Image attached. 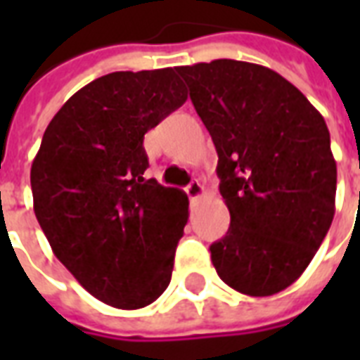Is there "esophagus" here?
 Listing matches in <instances>:
<instances>
[{
    "label": "esophagus",
    "instance_id": "1",
    "mask_svg": "<svg viewBox=\"0 0 360 360\" xmlns=\"http://www.w3.org/2000/svg\"><path fill=\"white\" fill-rule=\"evenodd\" d=\"M185 192L191 200H200V198L203 196L205 188H203V185L200 181H192V183H188V185L185 186Z\"/></svg>",
    "mask_w": 360,
    "mask_h": 360
}]
</instances>
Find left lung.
Returning a JSON list of instances; mask_svg holds the SVG:
<instances>
[{
  "label": "left lung",
  "mask_w": 360,
  "mask_h": 360,
  "mask_svg": "<svg viewBox=\"0 0 360 360\" xmlns=\"http://www.w3.org/2000/svg\"><path fill=\"white\" fill-rule=\"evenodd\" d=\"M219 153L230 228L209 246L226 284L250 297L291 285L335 217L336 162L318 110L278 72L214 59L177 67Z\"/></svg>",
  "instance_id": "obj_1"
}]
</instances>
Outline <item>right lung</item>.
<instances>
[{
  "label": "right lung",
  "mask_w": 360,
  "mask_h": 360,
  "mask_svg": "<svg viewBox=\"0 0 360 360\" xmlns=\"http://www.w3.org/2000/svg\"><path fill=\"white\" fill-rule=\"evenodd\" d=\"M185 101L174 69L101 76L53 115L31 164L53 254L110 307H147L172 280L188 198L143 177V136Z\"/></svg>",
  "instance_id": "add662e5"
}]
</instances>
